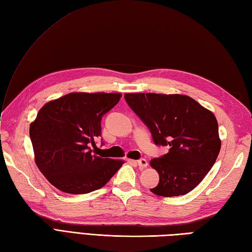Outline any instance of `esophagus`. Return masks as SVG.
<instances>
[{
  "label": "esophagus",
  "mask_w": 252,
  "mask_h": 252,
  "mask_svg": "<svg viewBox=\"0 0 252 252\" xmlns=\"http://www.w3.org/2000/svg\"><path fill=\"white\" fill-rule=\"evenodd\" d=\"M137 164L139 165L140 169H145L147 167V160L146 159H140V160L137 161Z\"/></svg>",
  "instance_id": "obj_1"
}]
</instances>
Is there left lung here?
<instances>
[{
  "label": "left lung",
  "instance_id": "obj_1",
  "mask_svg": "<svg viewBox=\"0 0 252 252\" xmlns=\"http://www.w3.org/2000/svg\"><path fill=\"white\" fill-rule=\"evenodd\" d=\"M125 99L150 128L154 142L170 146L167 154L150 162L159 174L151 191L162 197L191 191L212 169L221 147L214 113L182 94L126 93Z\"/></svg>",
  "mask_w": 252,
  "mask_h": 252
}]
</instances>
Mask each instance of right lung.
I'll list each match as a JSON object with an SVG mask.
<instances>
[{
    "label": "right lung",
    "instance_id": "1",
    "mask_svg": "<svg viewBox=\"0 0 252 252\" xmlns=\"http://www.w3.org/2000/svg\"><path fill=\"white\" fill-rule=\"evenodd\" d=\"M121 93L73 92L47 102L30 125L34 159L55 188L83 194L103 187L124 160L95 155L92 146L101 134V118Z\"/></svg>",
    "mask_w": 252,
    "mask_h": 252
}]
</instances>
